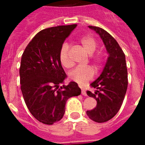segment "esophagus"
Here are the masks:
<instances>
[{
	"instance_id": "34e87169",
	"label": "esophagus",
	"mask_w": 145,
	"mask_h": 145,
	"mask_svg": "<svg viewBox=\"0 0 145 145\" xmlns=\"http://www.w3.org/2000/svg\"><path fill=\"white\" fill-rule=\"evenodd\" d=\"M81 93L84 96H87L86 92V91H85V89H84V88H81Z\"/></svg>"
}]
</instances>
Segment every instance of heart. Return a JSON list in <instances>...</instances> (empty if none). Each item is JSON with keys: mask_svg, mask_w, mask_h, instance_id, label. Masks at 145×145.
Returning a JSON list of instances; mask_svg holds the SVG:
<instances>
[{"mask_svg": "<svg viewBox=\"0 0 145 145\" xmlns=\"http://www.w3.org/2000/svg\"><path fill=\"white\" fill-rule=\"evenodd\" d=\"M80 43L83 49L88 54V55H91V59L93 63L95 68L98 70L101 66L102 61V55L100 53H97L93 54L97 48V43L96 40L91 36H85L80 40ZM59 59L61 65L65 67L66 68L71 67L72 63L70 58L69 54V47L67 44H64L61 46L59 52ZM94 75V71L91 67H76L70 72V78L77 84L84 85L88 80H91Z\"/></svg>", "mask_w": 145, "mask_h": 145, "instance_id": "heart-1", "label": "heart"}]
</instances>
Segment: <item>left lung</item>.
<instances>
[{"instance_id":"1","label":"left lung","mask_w":145,"mask_h":145,"mask_svg":"<svg viewBox=\"0 0 145 145\" xmlns=\"http://www.w3.org/2000/svg\"><path fill=\"white\" fill-rule=\"evenodd\" d=\"M102 38L108 54L102 74L91 84L96 88L87 94L97 100L95 108L86 112L89 118L97 123L108 121L116 116L122 105L128 87V72L125 57L116 40L102 28L88 26Z\"/></svg>"}]
</instances>
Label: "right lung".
Segmentation results:
<instances>
[{
    "label": "right lung",
    "mask_w": 145,
    "mask_h": 145,
    "mask_svg": "<svg viewBox=\"0 0 145 145\" xmlns=\"http://www.w3.org/2000/svg\"><path fill=\"white\" fill-rule=\"evenodd\" d=\"M76 26L61 25L43 29L32 39L22 56V93L30 113L44 124L52 125L61 120L67 100L81 93L75 82L59 88V84L67 78L59 59L60 49Z\"/></svg>",
    "instance_id": "1"
}]
</instances>
